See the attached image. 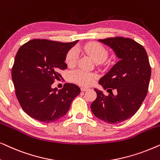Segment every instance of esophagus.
Masks as SVG:
<instances>
[{
  "label": "esophagus",
  "mask_w": 160,
  "mask_h": 160,
  "mask_svg": "<svg viewBox=\"0 0 160 160\" xmlns=\"http://www.w3.org/2000/svg\"><path fill=\"white\" fill-rule=\"evenodd\" d=\"M81 90H82V92H85V91L88 90V88H87V87H82V88H81Z\"/></svg>",
  "instance_id": "esophagus-1"
}]
</instances>
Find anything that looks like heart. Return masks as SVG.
<instances>
[{"label": "heart", "mask_w": 160, "mask_h": 160, "mask_svg": "<svg viewBox=\"0 0 160 160\" xmlns=\"http://www.w3.org/2000/svg\"><path fill=\"white\" fill-rule=\"evenodd\" d=\"M84 50L97 63L102 62L108 56L107 49L101 43L98 42L87 43L84 45ZM78 56L77 49L75 48L70 49L65 57V63L68 66H74L77 61ZM95 77V74L81 71V70H76L69 73V78L71 82L77 83L83 86H89L92 84Z\"/></svg>", "instance_id": "1"}]
</instances>
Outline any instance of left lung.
<instances>
[{"label":"left lung","mask_w":160,"mask_h":160,"mask_svg":"<svg viewBox=\"0 0 160 160\" xmlns=\"http://www.w3.org/2000/svg\"><path fill=\"white\" fill-rule=\"evenodd\" d=\"M99 41L112 48L119 60L99 80L110 94L106 96L94 89L97 98L91 110L98 119L115 124L130 119L141 107L147 95L152 71L144 47L132 39L119 36ZM113 89L117 91L116 96Z\"/></svg>","instance_id":"left-lung-1"}]
</instances>
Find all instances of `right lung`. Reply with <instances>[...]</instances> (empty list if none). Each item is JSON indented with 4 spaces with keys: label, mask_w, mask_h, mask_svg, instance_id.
Here are the masks:
<instances>
[{
    "label": "right lung",
    "mask_w": 160,
    "mask_h": 160,
    "mask_svg": "<svg viewBox=\"0 0 160 160\" xmlns=\"http://www.w3.org/2000/svg\"><path fill=\"white\" fill-rule=\"evenodd\" d=\"M78 41L33 39L19 49L12 78L22 108L32 119L44 123L57 121L66 114L72 100L79 95V87L70 83L60 89L52 88L54 81L62 77L60 71L67 69L65 57Z\"/></svg>",
    "instance_id": "obj_1"
}]
</instances>
